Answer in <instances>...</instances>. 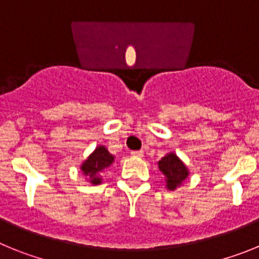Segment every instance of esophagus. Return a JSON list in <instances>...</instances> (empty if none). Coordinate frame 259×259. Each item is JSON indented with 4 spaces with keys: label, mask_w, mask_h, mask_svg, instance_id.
I'll return each mask as SVG.
<instances>
[{
    "label": "esophagus",
    "mask_w": 259,
    "mask_h": 259,
    "mask_svg": "<svg viewBox=\"0 0 259 259\" xmlns=\"http://www.w3.org/2000/svg\"><path fill=\"white\" fill-rule=\"evenodd\" d=\"M131 155L132 157L141 158V157H144V152L143 150H134V152H131Z\"/></svg>",
    "instance_id": "esophagus-1"
}]
</instances>
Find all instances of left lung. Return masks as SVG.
Here are the masks:
<instances>
[{
	"label": "left lung",
	"mask_w": 259,
	"mask_h": 259,
	"mask_svg": "<svg viewBox=\"0 0 259 259\" xmlns=\"http://www.w3.org/2000/svg\"><path fill=\"white\" fill-rule=\"evenodd\" d=\"M158 168L163 174L166 188L175 191L188 178L189 170L175 153H168L158 162Z\"/></svg>",
	"instance_id": "obj_1"
}]
</instances>
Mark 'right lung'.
Returning a JSON list of instances; mask_svg holds the SVG:
<instances>
[{
	"label": "right lung",
	"mask_w": 259,
	"mask_h": 259,
	"mask_svg": "<svg viewBox=\"0 0 259 259\" xmlns=\"http://www.w3.org/2000/svg\"><path fill=\"white\" fill-rule=\"evenodd\" d=\"M114 163V155L110 154L106 146L100 145L93 150L92 154H89L85 161L81 163L80 170L87 180L92 185H98L102 183L101 172L109 168Z\"/></svg>",
	"instance_id": "add662e5"
}]
</instances>
